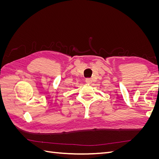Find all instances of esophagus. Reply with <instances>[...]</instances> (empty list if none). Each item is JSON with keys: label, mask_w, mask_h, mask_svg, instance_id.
Returning <instances> with one entry per match:
<instances>
[{"label": "esophagus", "mask_w": 159, "mask_h": 159, "mask_svg": "<svg viewBox=\"0 0 159 159\" xmlns=\"http://www.w3.org/2000/svg\"><path fill=\"white\" fill-rule=\"evenodd\" d=\"M85 81V83L88 84H91V82H92V81H91V80L90 78H86Z\"/></svg>", "instance_id": "obj_1"}]
</instances>
